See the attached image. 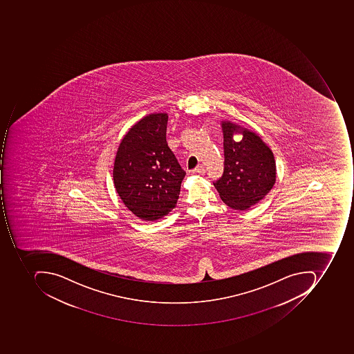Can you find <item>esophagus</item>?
<instances>
[{
    "label": "esophagus",
    "instance_id": "obj_1",
    "mask_svg": "<svg viewBox=\"0 0 354 354\" xmlns=\"http://www.w3.org/2000/svg\"><path fill=\"white\" fill-rule=\"evenodd\" d=\"M205 171H206V169H205V167H203V166H199V167H196V169H194V172H196V174H205Z\"/></svg>",
    "mask_w": 354,
    "mask_h": 354
}]
</instances>
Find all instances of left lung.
<instances>
[{
	"label": "left lung",
	"mask_w": 354,
	"mask_h": 354,
	"mask_svg": "<svg viewBox=\"0 0 354 354\" xmlns=\"http://www.w3.org/2000/svg\"><path fill=\"white\" fill-rule=\"evenodd\" d=\"M224 172L214 183L223 203L236 210L249 209L272 189L277 180L274 155L257 133L222 119ZM235 134L242 140L236 142Z\"/></svg>",
	"instance_id": "1"
}]
</instances>
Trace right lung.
I'll use <instances>...</instances> for the list:
<instances>
[{
  "label": "right lung",
  "instance_id": "obj_1",
  "mask_svg": "<svg viewBox=\"0 0 354 354\" xmlns=\"http://www.w3.org/2000/svg\"><path fill=\"white\" fill-rule=\"evenodd\" d=\"M167 113L146 115L125 133L115 152V192L145 221L160 219L176 207L186 176L167 144Z\"/></svg>",
  "mask_w": 354,
  "mask_h": 354
}]
</instances>
